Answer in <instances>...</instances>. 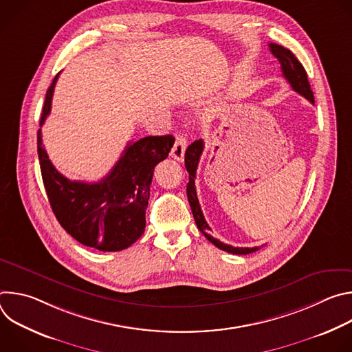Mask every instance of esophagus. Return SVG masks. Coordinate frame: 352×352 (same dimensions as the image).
Wrapping results in <instances>:
<instances>
[{"mask_svg": "<svg viewBox=\"0 0 352 352\" xmlns=\"http://www.w3.org/2000/svg\"><path fill=\"white\" fill-rule=\"evenodd\" d=\"M186 146H188V140L184 135H177L175 138V143L171 148V156L178 160V162H182L184 160V156H185V150H186Z\"/></svg>", "mask_w": 352, "mask_h": 352, "instance_id": "esophagus-1", "label": "esophagus"}]
</instances>
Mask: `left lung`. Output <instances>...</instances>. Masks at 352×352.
Here are the masks:
<instances>
[{
	"label": "left lung",
	"instance_id": "obj_1",
	"mask_svg": "<svg viewBox=\"0 0 352 352\" xmlns=\"http://www.w3.org/2000/svg\"><path fill=\"white\" fill-rule=\"evenodd\" d=\"M269 48H270L272 54L278 60V63L281 65L283 76L287 79V82L291 85V87L296 93H299L300 96H304L305 98H308L312 104H315L314 91L311 89L308 75H307V71L302 67V64L298 61V58L289 52L288 48H285L283 45H278L276 43H270ZM204 147H205L204 140L199 139V140H195L192 144H189L188 148H186V152H185V167H186V171L189 173V182L186 185V195H188L192 214H193V219L196 221V226H197L199 231L202 232L212 243H214L217 248L226 250V252H228V254L248 255V254L256 252V250L259 249L258 246H255V248H236V246L223 243L221 241H219V239H216L210 235V227L205 220L202 209H200L199 200H197V196H196V188H195L196 170H197L200 156H202Z\"/></svg>",
	"mask_w": 352,
	"mask_h": 352
}]
</instances>
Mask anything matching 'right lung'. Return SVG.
Here are the masks:
<instances>
[{"mask_svg": "<svg viewBox=\"0 0 352 352\" xmlns=\"http://www.w3.org/2000/svg\"><path fill=\"white\" fill-rule=\"evenodd\" d=\"M58 75L45 93L40 126L52 111ZM173 135L146 136L126 144L113 170L98 182L71 181L60 174L37 131V153L48 202L61 227L85 246L117 252L136 242L146 227V208L155 167L168 157Z\"/></svg>", "mask_w": 352, "mask_h": 352, "instance_id": "obj_1", "label": "right lung"}]
</instances>
